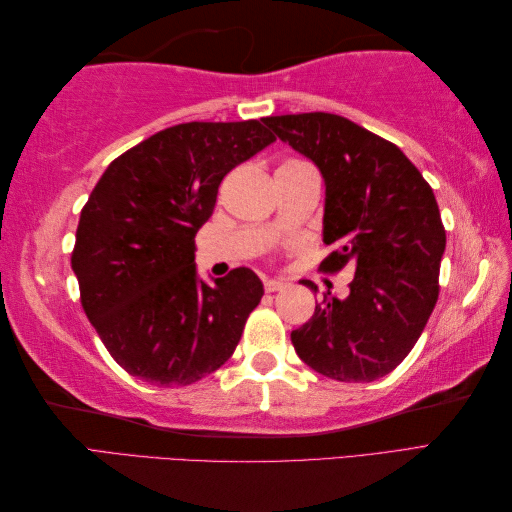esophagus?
Listing matches in <instances>:
<instances>
[{
    "instance_id": "1",
    "label": "esophagus",
    "mask_w": 512,
    "mask_h": 512,
    "mask_svg": "<svg viewBox=\"0 0 512 512\" xmlns=\"http://www.w3.org/2000/svg\"><path fill=\"white\" fill-rule=\"evenodd\" d=\"M288 284L284 279H264V288H266V292H279V290H284Z\"/></svg>"
}]
</instances>
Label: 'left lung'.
<instances>
[{
    "label": "left lung",
    "mask_w": 512,
    "mask_h": 512,
    "mask_svg": "<svg viewBox=\"0 0 512 512\" xmlns=\"http://www.w3.org/2000/svg\"><path fill=\"white\" fill-rule=\"evenodd\" d=\"M264 123L321 171L323 242L334 246L323 270H354L350 295L325 297L292 330V345L314 372L372 383L402 363L436 308L447 246L436 195L394 143L343 116L286 114Z\"/></svg>",
    "instance_id": "left-lung-1"
}]
</instances>
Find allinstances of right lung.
<instances>
[{
    "instance_id": "add662e5",
    "label": "right lung",
    "mask_w": 512,
    "mask_h": 512,
    "mask_svg": "<svg viewBox=\"0 0 512 512\" xmlns=\"http://www.w3.org/2000/svg\"><path fill=\"white\" fill-rule=\"evenodd\" d=\"M270 143L262 121L182 123L125 151L96 182L72 270L85 314L125 372L191 385L233 356L264 284L250 268L206 284L195 233L226 173Z\"/></svg>"
}]
</instances>
